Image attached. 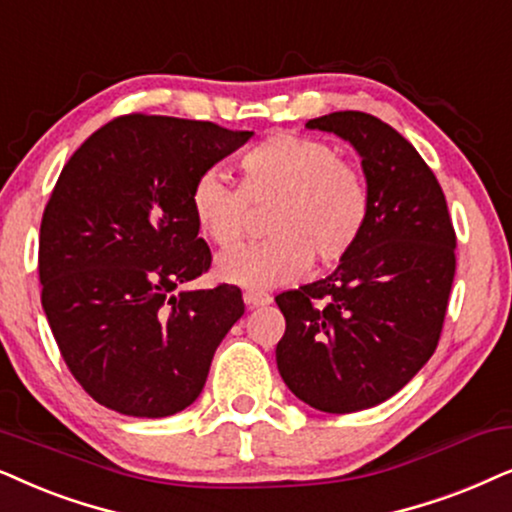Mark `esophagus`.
<instances>
[{"label": "esophagus", "mask_w": 512, "mask_h": 512, "mask_svg": "<svg viewBox=\"0 0 512 512\" xmlns=\"http://www.w3.org/2000/svg\"><path fill=\"white\" fill-rule=\"evenodd\" d=\"M244 303H247L249 308H263V305L272 303V296L263 294V291H247V294H244Z\"/></svg>", "instance_id": "34e87169"}]
</instances>
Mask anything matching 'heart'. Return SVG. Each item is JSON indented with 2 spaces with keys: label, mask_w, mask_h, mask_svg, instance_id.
Instances as JSON below:
<instances>
[{
  "label": "heart",
  "mask_w": 512,
  "mask_h": 512,
  "mask_svg": "<svg viewBox=\"0 0 512 512\" xmlns=\"http://www.w3.org/2000/svg\"><path fill=\"white\" fill-rule=\"evenodd\" d=\"M242 188L218 169L204 171L190 204L199 230L216 247H237L249 207H270L265 235L251 249L218 258V277L247 289L294 282L310 261L334 265L360 242L369 221V190L360 171L331 145L294 134H270L244 152Z\"/></svg>",
  "instance_id": "heart-1"
}]
</instances>
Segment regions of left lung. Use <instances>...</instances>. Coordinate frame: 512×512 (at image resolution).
<instances>
[{"instance_id":"left-lung-1","label":"left lung","mask_w":512,"mask_h":512,"mask_svg":"<svg viewBox=\"0 0 512 512\" xmlns=\"http://www.w3.org/2000/svg\"><path fill=\"white\" fill-rule=\"evenodd\" d=\"M305 126L343 138L360 155L369 221L329 277L275 298L287 320L275 357L298 400L350 414L400 393L433 357L456 235L435 174L393 126L355 110Z\"/></svg>"}]
</instances>
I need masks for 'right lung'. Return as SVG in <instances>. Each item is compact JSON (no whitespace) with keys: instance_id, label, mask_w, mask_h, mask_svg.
I'll use <instances>...</instances> for the list:
<instances>
[{"instance_id":"right-lung-1","label":"right lung","mask_w":512,"mask_h":512,"mask_svg":"<svg viewBox=\"0 0 512 512\" xmlns=\"http://www.w3.org/2000/svg\"><path fill=\"white\" fill-rule=\"evenodd\" d=\"M251 136L129 115L63 167L39 228L42 308L72 376L103 407L164 418L202 393L244 301L230 284L181 289L211 265L190 195Z\"/></svg>"}]
</instances>
